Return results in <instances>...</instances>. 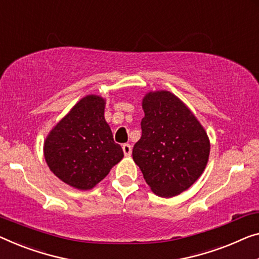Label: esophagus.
I'll list each match as a JSON object with an SVG mask.
<instances>
[{
  "instance_id": "34e87169",
  "label": "esophagus",
  "mask_w": 259,
  "mask_h": 259,
  "mask_svg": "<svg viewBox=\"0 0 259 259\" xmlns=\"http://www.w3.org/2000/svg\"><path fill=\"white\" fill-rule=\"evenodd\" d=\"M122 150H123V152H124V156H130L131 154V145L130 144H123Z\"/></svg>"
}]
</instances>
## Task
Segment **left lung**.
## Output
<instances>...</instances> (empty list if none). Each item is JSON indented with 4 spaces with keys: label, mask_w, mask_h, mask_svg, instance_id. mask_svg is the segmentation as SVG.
<instances>
[{
    "label": "left lung",
    "mask_w": 259,
    "mask_h": 259,
    "mask_svg": "<svg viewBox=\"0 0 259 259\" xmlns=\"http://www.w3.org/2000/svg\"><path fill=\"white\" fill-rule=\"evenodd\" d=\"M142 137L133 158L153 193L171 198L202 175L209 157L207 134L192 111L172 93H149L143 100Z\"/></svg>",
    "instance_id": "1"
}]
</instances>
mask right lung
<instances>
[{
    "label": "right lung",
    "mask_w": 259,
    "mask_h": 259,
    "mask_svg": "<svg viewBox=\"0 0 259 259\" xmlns=\"http://www.w3.org/2000/svg\"><path fill=\"white\" fill-rule=\"evenodd\" d=\"M49 167L64 183L91 190L123 158L105 119V100L88 95L52 129L44 144Z\"/></svg>",
    "instance_id": "add662e5"
}]
</instances>
